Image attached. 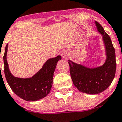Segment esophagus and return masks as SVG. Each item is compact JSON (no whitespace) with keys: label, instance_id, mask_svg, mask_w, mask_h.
Listing matches in <instances>:
<instances>
[{"label":"esophagus","instance_id":"34e87169","mask_svg":"<svg viewBox=\"0 0 122 122\" xmlns=\"http://www.w3.org/2000/svg\"><path fill=\"white\" fill-rule=\"evenodd\" d=\"M69 55H70V52L67 50H65L64 51H62V53H61V56H62V58L64 59H67Z\"/></svg>","mask_w":122,"mask_h":122}]
</instances>
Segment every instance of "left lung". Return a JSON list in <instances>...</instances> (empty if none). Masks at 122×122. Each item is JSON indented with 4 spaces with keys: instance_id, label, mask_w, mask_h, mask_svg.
Returning <instances> with one entry per match:
<instances>
[{
    "instance_id": "left-lung-1",
    "label": "left lung",
    "mask_w": 122,
    "mask_h": 122,
    "mask_svg": "<svg viewBox=\"0 0 122 122\" xmlns=\"http://www.w3.org/2000/svg\"><path fill=\"white\" fill-rule=\"evenodd\" d=\"M98 32L103 36L106 60L104 64L96 68H88L68 60L73 84L81 92L89 94L102 93L113 80L116 69L115 50L111 39L102 26L95 21Z\"/></svg>"
}]
</instances>
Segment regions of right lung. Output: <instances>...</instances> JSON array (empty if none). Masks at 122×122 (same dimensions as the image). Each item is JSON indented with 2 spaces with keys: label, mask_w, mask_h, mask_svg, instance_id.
Masks as SVG:
<instances>
[{
  "label": "right lung",
  "mask_w": 122,
  "mask_h": 122,
  "mask_svg": "<svg viewBox=\"0 0 122 122\" xmlns=\"http://www.w3.org/2000/svg\"><path fill=\"white\" fill-rule=\"evenodd\" d=\"M8 47L7 44L3 56L4 71L6 79L12 91L19 97L28 102L36 101L46 97L51 91L55 69L61 56L58 55L48 60L42 68L30 78H18L14 77L9 69L6 60Z\"/></svg>",
  "instance_id": "add662e5"
}]
</instances>
